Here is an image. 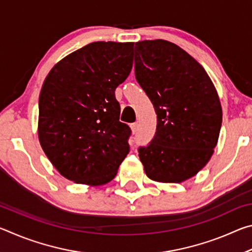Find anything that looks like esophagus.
Wrapping results in <instances>:
<instances>
[{
    "label": "esophagus",
    "mask_w": 252,
    "mask_h": 252,
    "mask_svg": "<svg viewBox=\"0 0 252 252\" xmlns=\"http://www.w3.org/2000/svg\"><path fill=\"white\" fill-rule=\"evenodd\" d=\"M130 127H131V131H132V133H135L136 132V130H138V123L136 122H134V123H131L130 125Z\"/></svg>",
    "instance_id": "34e87169"
}]
</instances>
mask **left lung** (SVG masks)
I'll list each match as a JSON object with an SVG mask.
<instances>
[{"label": "left lung", "instance_id": "8db88e82", "mask_svg": "<svg viewBox=\"0 0 252 252\" xmlns=\"http://www.w3.org/2000/svg\"><path fill=\"white\" fill-rule=\"evenodd\" d=\"M134 71L157 113V131L140 147L153 181L180 183L194 177L213 155L222 122L218 93L206 70L165 40L136 42Z\"/></svg>", "mask_w": 252, "mask_h": 252}]
</instances>
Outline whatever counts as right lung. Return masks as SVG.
Instances as JSON below:
<instances>
[{
  "instance_id": "right-lung-1",
  "label": "right lung",
  "mask_w": 252,
  "mask_h": 252,
  "mask_svg": "<svg viewBox=\"0 0 252 252\" xmlns=\"http://www.w3.org/2000/svg\"><path fill=\"white\" fill-rule=\"evenodd\" d=\"M133 43L93 42L49 72L39 97L37 134L61 176L101 186L117 176L130 147L114 91L130 74Z\"/></svg>"
}]
</instances>
